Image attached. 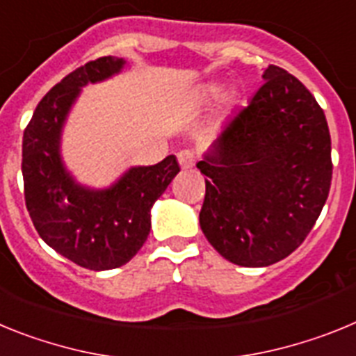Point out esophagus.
Segmentation results:
<instances>
[{"label": "esophagus", "mask_w": 356, "mask_h": 356, "mask_svg": "<svg viewBox=\"0 0 356 356\" xmlns=\"http://www.w3.org/2000/svg\"><path fill=\"white\" fill-rule=\"evenodd\" d=\"M178 162H180L181 169H191L196 163V153L191 149H181L178 153Z\"/></svg>", "instance_id": "esophagus-1"}]
</instances>
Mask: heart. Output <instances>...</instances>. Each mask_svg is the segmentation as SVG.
<instances>
[{
    "label": "heart",
    "mask_w": 356,
    "mask_h": 356,
    "mask_svg": "<svg viewBox=\"0 0 356 356\" xmlns=\"http://www.w3.org/2000/svg\"><path fill=\"white\" fill-rule=\"evenodd\" d=\"M210 92H212V94H216V92H217V89H212V90H210Z\"/></svg>",
    "instance_id": "obj_1"
}]
</instances>
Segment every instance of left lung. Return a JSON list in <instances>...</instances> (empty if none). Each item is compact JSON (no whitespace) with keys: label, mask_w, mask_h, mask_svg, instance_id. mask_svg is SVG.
<instances>
[{"label":"left lung","mask_w":356,"mask_h":356,"mask_svg":"<svg viewBox=\"0 0 356 356\" xmlns=\"http://www.w3.org/2000/svg\"><path fill=\"white\" fill-rule=\"evenodd\" d=\"M264 80L197 162L207 176L201 229L217 253L244 267L271 266L301 246L333 171L328 122L316 97L278 65Z\"/></svg>","instance_id":"1"}]
</instances>
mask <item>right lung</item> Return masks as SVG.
<instances>
[{
  "mask_svg": "<svg viewBox=\"0 0 356 356\" xmlns=\"http://www.w3.org/2000/svg\"><path fill=\"white\" fill-rule=\"evenodd\" d=\"M122 58L102 56L69 72L37 105L23 135L24 201L37 234L65 259L90 271L130 262L149 235V210L180 172L175 155L134 168L112 188L89 191L62 165V122L80 87L121 71Z\"/></svg>",
  "mask_w": 356,
  "mask_h": 356,
  "instance_id": "obj_1",
  "label": "right lung"
}]
</instances>
